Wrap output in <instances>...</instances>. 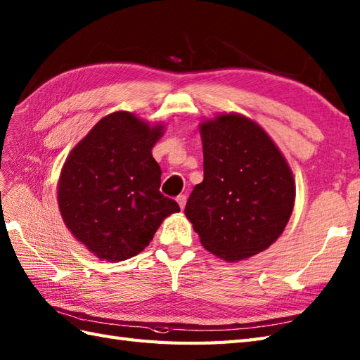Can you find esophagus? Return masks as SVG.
<instances>
[{
	"label": "esophagus",
	"mask_w": 360,
	"mask_h": 360,
	"mask_svg": "<svg viewBox=\"0 0 360 360\" xmlns=\"http://www.w3.org/2000/svg\"><path fill=\"white\" fill-rule=\"evenodd\" d=\"M177 203H179V206H180V210H181V211L185 210V205H186V195H185V194H180V195L177 197Z\"/></svg>",
	"instance_id": "esophagus-1"
}]
</instances>
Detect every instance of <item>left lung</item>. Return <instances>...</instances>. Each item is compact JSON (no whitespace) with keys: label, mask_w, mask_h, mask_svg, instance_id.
<instances>
[{"label":"left lung","mask_w":360,"mask_h":360,"mask_svg":"<svg viewBox=\"0 0 360 360\" xmlns=\"http://www.w3.org/2000/svg\"><path fill=\"white\" fill-rule=\"evenodd\" d=\"M203 181L185 215L205 250L240 262L282 236L295 200L292 171L273 139L242 114H217L198 124Z\"/></svg>","instance_id":"1"}]
</instances>
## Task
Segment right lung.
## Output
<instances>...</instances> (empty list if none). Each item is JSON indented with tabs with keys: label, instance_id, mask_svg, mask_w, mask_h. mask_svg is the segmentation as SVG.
I'll return each instance as SVG.
<instances>
[{
	"label": "right lung",
	"instance_id": "add662e5",
	"mask_svg": "<svg viewBox=\"0 0 360 360\" xmlns=\"http://www.w3.org/2000/svg\"><path fill=\"white\" fill-rule=\"evenodd\" d=\"M165 124L127 110L103 117L70 150L57 186L63 221L95 257L122 262L141 252L162 221L180 212L160 194L153 148Z\"/></svg>",
	"mask_w": 360,
	"mask_h": 360
}]
</instances>
